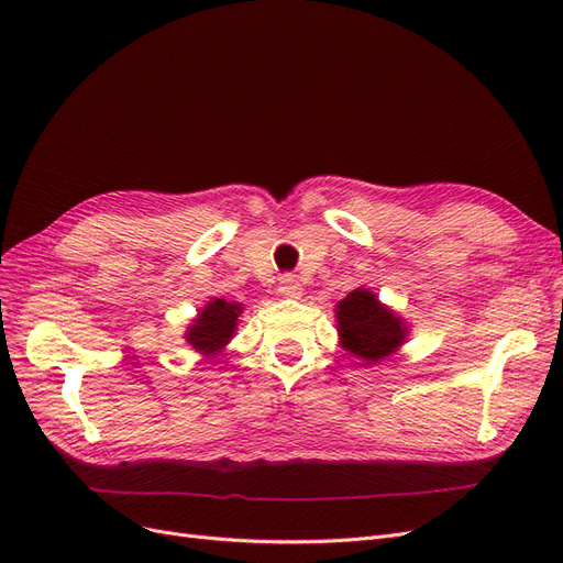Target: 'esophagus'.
Here are the masks:
<instances>
[{"instance_id": "esophagus-1", "label": "esophagus", "mask_w": 563, "mask_h": 563, "mask_svg": "<svg viewBox=\"0 0 563 563\" xmlns=\"http://www.w3.org/2000/svg\"><path fill=\"white\" fill-rule=\"evenodd\" d=\"M279 296L284 298H298L302 294V284L298 282L296 275H282L279 277Z\"/></svg>"}]
</instances>
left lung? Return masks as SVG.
I'll return each instance as SVG.
<instances>
[{
	"instance_id": "8db88e82",
	"label": "left lung",
	"mask_w": 563,
	"mask_h": 563,
	"mask_svg": "<svg viewBox=\"0 0 563 563\" xmlns=\"http://www.w3.org/2000/svg\"><path fill=\"white\" fill-rule=\"evenodd\" d=\"M335 317L343 347L364 362L385 360L406 338L401 319L383 308L366 288H356L345 300H340Z\"/></svg>"
}]
</instances>
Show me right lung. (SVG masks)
<instances>
[{"instance_id":"right-lung-1","label":"right lung","mask_w":563,"mask_h":563,"mask_svg":"<svg viewBox=\"0 0 563 563\" xmlns=\"http://www.w3.org/2000/svg\"><path fill=\"white\" fill-rule=\"evenodd\" d=\"M242 308L236 302L228 300H213L207 308L199 312L195 319L192 329L187 331V343H190L201 354H213L223 347L232 338V331L236 327V317H240Z\"/></svg>"}]
</instances>
